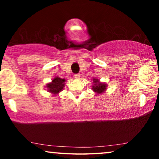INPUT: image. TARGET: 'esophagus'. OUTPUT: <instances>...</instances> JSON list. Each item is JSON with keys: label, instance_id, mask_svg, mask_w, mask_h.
I'll return each instance as SVG.
<instances>
[{"label": "esophagus", "instance_id": "1", "mask_svg": "<svg viewBox=\"0 0 159 159\" xmlns=\"http://www.w3.org/2000/svg\"><path fill=\"white\" fill-rule=\"evenodd\" d=\"M80 74H74V78H75V79H76V80H79V79H80Z\"/></svg>", "mask_w": 159, "mask_h": 159}]
</instances>
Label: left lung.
Segmentation results:
<instances>
[{"mask_svg":"<svg viewBox=\"0 0 159 159\" xmlns=\"http://www.w3.org/2000/svg\"><path fill=\"white\" fill-rule=\"evenodd\" d=\"M93 85H92V90L96 92L97 94H101L105 91L107 89V84L102 83L98 79L93 80Z\"/></svg>","mask_w":159,"mask_h":159,"instance_id":"left-lung-1","label":"left lung"}]
</instances>
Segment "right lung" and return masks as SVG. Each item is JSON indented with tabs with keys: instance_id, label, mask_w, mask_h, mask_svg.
<instances>
[{
	"instance_id": "1",
	"label": "right lung",
	"mask_w": 159,
	"mask_h": 159,
	"mask_svg": "<svg viewBox=\"0 0 159 159\" xmlns=\"http://www.w3.org/2000/svg\"><path fill=\"white\" fill-rule=\"evenodd\" d=\"M66 80L61 79L59 76H55L54 79L52 80V82L50 83H48L46 85V88L48 89V91L53 94L56 95L60 91H62L64 86Z\"/></svg>"
}]
</instances>
